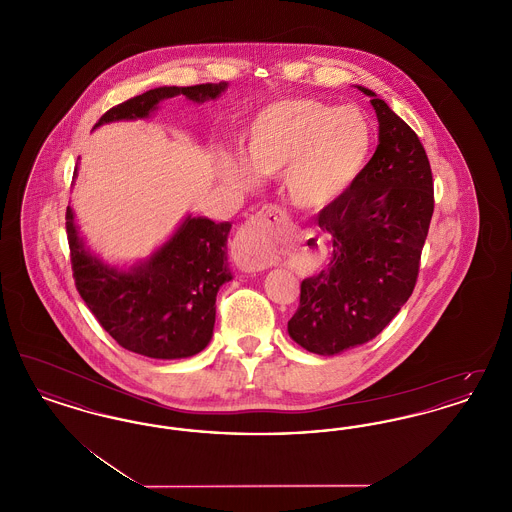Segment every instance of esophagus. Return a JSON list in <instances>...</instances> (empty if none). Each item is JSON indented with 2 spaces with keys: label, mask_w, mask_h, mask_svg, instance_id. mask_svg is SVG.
<instances>
[{
  "label": "esophagus",
  "mask_w": 512,
  "mask_h": 512,
  "mask_svg": "<svg viewBox=\"0 0 512 512\" xmlns=\"http://www.w3.org/2000/svg\"><path fill=\"white\" fill-rule=\"evenodd\" d=\"M288 228V217L282 209L268 205L245 224L232 245V259L244 272H261L268 267L272 245Z\"/></svg>",
  "instance_id": "obj_1"
}]
</instances>
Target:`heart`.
Returning <instances> with one entry per match:
<instances>
[{
  "label": "heart",
  "mask_w": 512,
  "mask_h": 512,
  "mask_svg": "<svg viewBox=\"0 0 512 512\" xmlns=\"http://www.w3.org/2000/svg\"><path fill=\"white\" fill-rule=\"evenodd\" d=\"M244 155L222 159V176L238 190L282 176L284 194L299 209H324L365 169L372 128L357 107L317 99H284L263 107L244 134Z\"/></svg>",
  "instance_id": "b5f03b06"
}]
</instances>
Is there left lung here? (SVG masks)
Listing matches in <instances>:
<instances>
[{"label": "left lung", "instance_id": "1", "mask_svg": "<svg viewBox=\"0 0 512 512\" xmlns=\"http://www.w3.org/2000/svg\"><path fill=\"white\" fill-rule=\"evenodd\" d=\"M378 117V146L351 188L324 207L332 236L326 270L305 278L288 334L317 355H338L376 338L411 297L434 213L426 151L384 99L357 86Z\"/></svg>", "mask_w": 512, "mask_h": 512}]
</instances>
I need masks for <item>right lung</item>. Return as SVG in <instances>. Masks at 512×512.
Segmentation results:
<instances>
[{
  "instance_id": "add662e5",
  "label": "right lung",
  "mask_w": 512,
  "mask_h": 512,
  "mask_svg": "<svg viewBox=\"0 0 512 512\" xmlns=\"http://www.w3.org/2000/svg\"><path fill=\"white\" fill-rule=\"evenodd\" d=\"M226 88V82L153 88L109 109L94 128L149 119L159 103L176 96L197 105L215 101ZM230 228V222L186 215L146 259L111 265L86 245L69 205L67 236L76 290L124 349L163 361L194 357L213 338L217 293L234 278L226 257Z\"/></svg>"
}]
</instances>
